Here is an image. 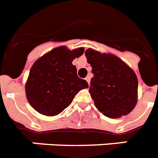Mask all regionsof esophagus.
Listing matches in <instances>:
<instances>
[{"instance_id": "obj_1", "label": "esophagus", "mask_w": 158, "mask_h": 158, "mask_svg": "<svg viewBox=\"0 0 158 158\" xmlns=\"http://www.w3.org/2000/svg\"><path fill=\"white\" fill-rule=\"evenodd\" d=\"M86 81H87V82H88V84H90V77H89V76H87V77H86Z\"/></svg>"}]
</instances>
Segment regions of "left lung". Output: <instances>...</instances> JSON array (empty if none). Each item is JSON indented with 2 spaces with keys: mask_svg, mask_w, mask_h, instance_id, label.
<instances>
[{
  "mask_svg": "<svg viewBox=\"0 0 158 158\" xmlns=\"http://www.w3.org/2000/svg\"><path fill=\"white\" fill-rule=\"evenodd\" d=\"M85 56L93 74L89 93L97 110L110 118L130 114L138 100V79L134 70L112 53L88 48Z\"/></svg>",
  "mask_w": 158,
  "mask_h": 158,
  "instance_id": "obj_1",
  "label": "left lung"
}]
</instances>
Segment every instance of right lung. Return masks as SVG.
<instances>
[{
  "label": "right lung",
  "instance_id": "add662e5",
  "mask_svg": "<svg viewBox=\"0 0 158 158\" xmlns=\"http://www.w3.org/2000/svg\"><path fill=\"white\" fill-rule=\"evenodd\" d=\"M83 52V48L70 50L59 46L35 61L25 84L26 97L35 110L45 116L59 114L79 91L88 88L72 64Z\"/></svg>",
  "mask_w": 158,
  "mask_h": 158
}]
</instances>
